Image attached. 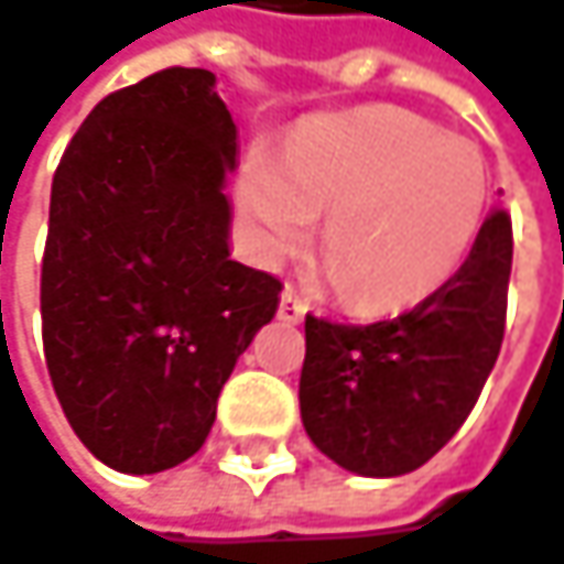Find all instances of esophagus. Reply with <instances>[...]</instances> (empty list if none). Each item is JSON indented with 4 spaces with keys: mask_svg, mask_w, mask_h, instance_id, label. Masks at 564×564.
Here are the masks:
<instances>
[{
    "mask_svg": "<svg viewBox=\"0 0 564 564\" xmlns=\"http://www.w3.org/2000/svg\"><path fill=\"white\" fill-rule=\"evenodd\" d=\"M304 311H307V304L299 292H292V289H285L282 292V302H279V317L282 321H289V324H299L304 317Z\"/></svg>",
    "mask_w": 564,
    "mask_h": 564,
    "instance_id": "1",
    "label": "esophagus"
}]
</instances>
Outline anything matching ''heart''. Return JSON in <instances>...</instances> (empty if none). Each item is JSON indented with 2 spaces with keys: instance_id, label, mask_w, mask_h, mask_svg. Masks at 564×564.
Listing matches in <instances>:
<instances>
[{
  "instance_id": "obj_1",
  "label": "heart",
  "mask_w": 564,
  "mask_h": 564,
  "mask_svg": "<svg viewBox=\"0 0 564 564\" xmlns=\"http://www.w3.org/2000/svg\"><path fill=\"white\" fill-rule=\"evenodd\" d=\"M240 205L269 260L302 253L327 218L321 262L343 302L362 314L433 295L468 257L488 205V163L465 138L398 108L314 124L282 166L253 150Z\"/></svg>"
}]
</instances>
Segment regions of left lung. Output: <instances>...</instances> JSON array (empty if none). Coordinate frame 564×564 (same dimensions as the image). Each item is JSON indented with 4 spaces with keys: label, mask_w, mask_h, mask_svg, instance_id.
Listing matches in <instances>:
<instances>
[{
    "label": "left lung",
    "mask_w": 564,
    "mask_h": 564,
    "mask_svg": "<svg viewBox=\"0 0 564 564\" xmlns=\"http://www.w3.org/2000/svg\"><path fill=\"white\" fill-rule=\"evenodd\" d=\"M510 260V215L498 208L456 275L394 321L356 327L307 314L299 401L311 443L366 478L433 459L498 362Z\"/></svg>",
    "instance_id": "left-lung-1"
}]
</instances>
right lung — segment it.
I'll return each instance as SVG.
<instances>
[{"mask_svg": "<svg viewBox=\"0 0 564 564\" xmlns=\"http://www.w3.org/2000/svg\"><path fill=\"white\" fill-rule=\"evenodd\" d=\"M237 124L215 73L170 66L89 111L51 185L44 356L63 414L115 471L195 456L282 282L230 260Z\"/></svg>", "mask_w": 564, "mask_h": 564, "instance_id": "1", "label": "right lung"}]
</instances>
